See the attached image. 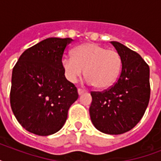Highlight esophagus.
<instances>
[{
  "label": "esophagus",
  "instance_id": "1",
  "mask_svg": "<svg viewBox=\"0 0 161 161\" xmlns=\"http://www.w3.org/2000/svg\"><path fill=\"white\" fill-rule=\"evenodd\" d=\"M84 92H85V90H83V89H80V88H78V94H79V95L83 94Z\"/></svg>",
  "mask_w": 161,
  "mask_h": 161
}]
</instances>
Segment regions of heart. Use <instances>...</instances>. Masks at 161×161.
Returning <instances> with one entry per match:
<instances>
[{
	"instance_id": "b5f03b06",
	"label": "heart",
	"mask_w": 161,
	"mask_h": 161,
	"mask_svg": "<svg viewBox=\"0 0 161 161\" xmlns=\"http://www.w3.org/2000/svg\"><path fill=\"white\" fill-rule=\"evenodd\" d=\"M62 65L71 83H75L85 70L87 83L98 88H106L114 83L119 75L121 58L115 50L87 42L75 47L73 56H64Z\"/></svg>"
}]
</instances>
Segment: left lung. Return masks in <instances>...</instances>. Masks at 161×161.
Instances as JSON below:
<instances>
[{
	"instance_id": "8db88e82",
	"label": "left lung",
	"mask_w": 161,
	"mask_h": 161,
	"mask_svg": "<svg viewBox=\"0 0 161 161\" xmlns=\"http://www.w3.org/2000/svg\"><path fill=\"white\" fill-rule=\"evenodd\" d=\"M119 54L122 71L114 85L92 92L91 121L100 132L121 135L142 119L150 96V68L141 56L119 42H111Z\"/></svg>"
}]
</instances>
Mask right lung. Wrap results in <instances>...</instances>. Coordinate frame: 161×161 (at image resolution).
I'll list each match as a JSON object with an SVG mask.
<instances>
[{
  "instance_id": "add662e5",
  "label": "right lung",
  "mask_w": 161,
  "mask_h": 161,
  "mask_svg": "<svg viewBox=\"0 0 161 161\" xmlns=\"http://www.w3.org/2000/svg\"><path fill=\"white\" fill-rule=\"evenodd\" d=\"M72 38L49 37L26 49L13 68L11 106L20 125L41 136L63 128L70 106L78 98L77 88L67 80L62 65Z\"/></svg>"
}]
</instances>
